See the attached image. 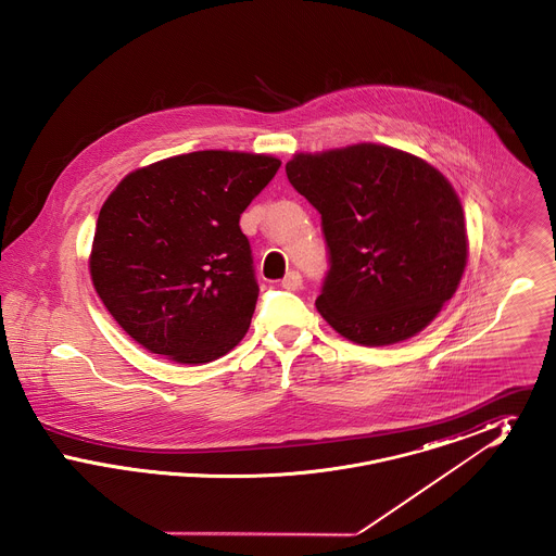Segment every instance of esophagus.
Here are the masks:
<instances>
[{
    "label": "esophagus",
    "mask_w": 556,
    "mask_h": 556,
    "mask_svg": "<svg viewBox=\"0 0 556 556\" xmlns=\"http://www.w3.org/2000/svg\"><path fill=\"white\" fill-rule=\"evenodd\" d=\"M300 286H302V277H300L298 270H290V273L286 275V279L281 281V288H283V290H298Z\"/></svg>",
    "instance_id": "esophagus-1"
}]
</instances>
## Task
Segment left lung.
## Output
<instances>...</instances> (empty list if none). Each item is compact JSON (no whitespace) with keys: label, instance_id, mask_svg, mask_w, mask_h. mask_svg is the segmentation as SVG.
I'll use <instances>...</instances> for the list:
<instances>
[{"label":"left lung","instance_id":"8db88e82","mask_svg":"<svg viewBox=\"0 0 556 556\" xmlns=\"http://www.w3.org/2000/svg\"><path fill=\"white\" fill-rule=\"evenodd\" d=\"M286 173L323 220L329 273L320 317L361 345L424 331L454 295L469 256L448 179L424 159L377 143L295 154Z\"/></svg>","mask_w":556,"mask_h":556}]
</instances>
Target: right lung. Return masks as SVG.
I'll use <instances>...</instances> for the list:
<instances>
[{
  "label": "right lung",
  "mask_w": 556,
  "mask_h": 556,
  "mask_svg": "<svg viewBox=\"0 0 556 556\" xmlns=\"http://www.w3.org/2000/svg\"><path fill=\"white\" fill-rule=\"evenodd\" d=\"M279 166L266 154L191 152L132 170L108 195L89 273L137 344L204 365L241 342L258 283L239 216Z\"/></svg>",
  "instance_id": "add662e5"
}]
</instances>
